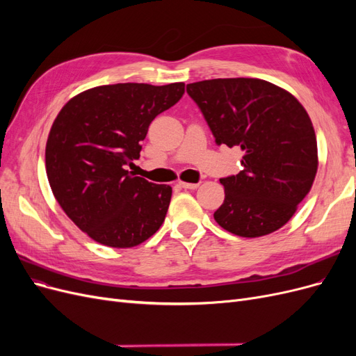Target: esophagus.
I'll list each match as a JSON object with an SVG mask.
<instances>
[{
	"label": "esophagus",
	"instance_id": "1",
	"mask_svg": "<svg viewBox=\"0 0 356 356\" xmlns=\"http://www.w3.org/2000/svg\"><path fill=\"white\" fill-rule=\"evenodd\" d=\"M179 186L182 188H190V190H195L200 186V182H184V181H179Z\"/></svg>",
	"mask_w": 356,
	"mask_h": 356
}]
</instances>
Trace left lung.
<instances>
[{
    "instance_id": "left-lung-1",
    "label": "left lung",
    "mask_w": 356,
    "mask_h": 356,
    "mask_svg": "<svg viewBox=\"0 0 356 356\" xmlns=\"http://www.w3.org/2000/svg\"><path fill=\"white\" fill-rule=\"evenodd\" d=\"M218 145L241 147L243 169L221 178L225 197L213 212L224 230L260 238L285 225L314 184V124L296 96L260 79L187 84Z\"/></svg>"
}]
</instances>
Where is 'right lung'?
I'll use <instances>...</instances> for the list:
<instances>
[{
  "label": "right lung",
  "mask_w": 356,
  "mask_h": 356,
  "mask_svg": "<svg viewBox=\"0 0 356 356\" xmlns=\"http://www.w3.org/2000/svg\"><path fill=\"white\" fill-rule=\"evenodd\" d=\"M184 95V83H118L84 90L62 106L46 144L53 196L86 234L132 248L163 224L172 187L126 170L139 159L156 115Z\"/></svg>",
  "instance_id": "add662e5"
}]
</instances>
